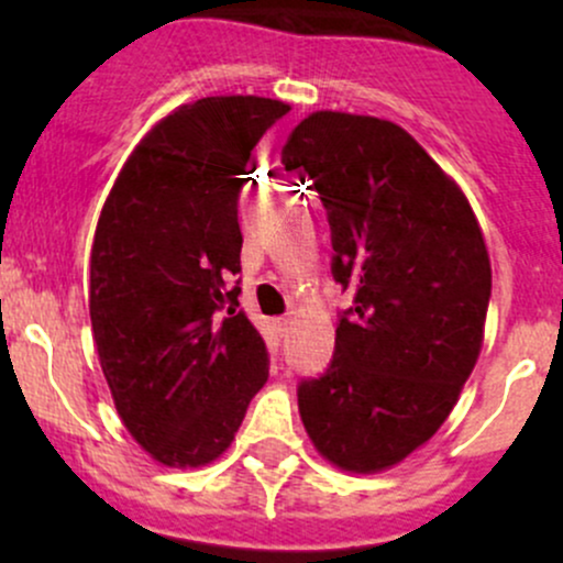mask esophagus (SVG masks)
Returning a JSON list of instances; mask_svg holds the SVG:
<instances>
[{
  "instance_id": "34e87169",
  "label": "esophagus",
  "mask_w": 563,
  "mask_h": 563,
  "mask_svg": "<svg viewBox=\"0 0 563 563\" xmlns=\"http://www.w3.org/2000/svg\"><path fill=\"white\" fill-rule=\"evenodd\" d=\"M290 322H294V320H290V318H277V320H275V328H277V333H280V335H286V333H288V328H290Z\"/></svg>"
}]
</instances>
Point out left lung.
<instances>
[{
    "label": "left lung",
    "instance_id": "left-lung-1",
    "mask_svg": "<svg viewBox=\"0 0 563 563\" xmlns=\"http://www.w3.org/2000/svg\"><path fill=\"white\" fill-rule=\"evenodd\" d=\"M333 232V277L354 290L325 376L301 380L314 450L378 474L429 442L484 341L493 267L468 198L412 134L376 115L314 111L283 147Z\"/></svg>",
    "mask_w": 563,
    "mask_h": 563
}]
</instances>
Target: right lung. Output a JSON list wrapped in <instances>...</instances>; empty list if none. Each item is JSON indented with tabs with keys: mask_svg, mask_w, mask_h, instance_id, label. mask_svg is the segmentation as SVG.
I'll return each mask as SVG.
<instances>
[{
	"mask_svg": "<svg viewBox=\"0 0 563 563\" xmlns=\"http://www.w3.org/2000/svg\"><path fill=\"white\" fill-rule=\"evenodd\" d=\"M290 111L256 95L200 97L158 121L119 172L89 264V318L115 412L153 461H217L267 380L238 312V192L262 134Z\"/></svg>",
	"mask_w": 563,
	"mask_h": 563,
	"instance_id": "add662e5",
	"label": "right lung"
}]
</instances>
